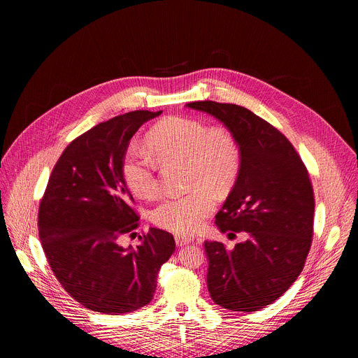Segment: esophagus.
I'll return each instance as SVG.
<instances>
[{
  "label": "esophagus",
  "instance_id": "1",
  "mask_svg": "<svg viewBox=\"0 0 358 358\" xmlns=\"http://www.w3.org/2000/svg\"><path fill=\"white\" fill-rule=\"evenodd\" d=\"M175 241L178 246H185L194 241V236H186V235H175Z\"/></svg>",
  "mask_w": 358,
  "mask_h": 358
}]
</instances>
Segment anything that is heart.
<instances>
[{"label": "heart", "mask_w": 358, "mask_h": 358, "mask_svg": "<svg viewBox=\"0 0 358 358\" xmlns=\"http://www.w3.org/2000/svg\"><path fill=\"white\" fill-rule=\"evenodd\" d=\"M148 148L160 163L186 162L185 194L166 196L152 210L159 228L175 234L195 232L216 206V195L227 194L241 169V149L222 127H209L192 117H171L156 124L148 136ZM122 175L136 196L150 199L159 180L153 159L130 146L122 159Z\"/></svg>", "instance_id": "obj_1"}]
</instances>
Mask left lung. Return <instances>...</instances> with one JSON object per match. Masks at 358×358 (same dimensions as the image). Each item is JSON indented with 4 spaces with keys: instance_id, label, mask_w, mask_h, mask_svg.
Instances as JSON below:
<instances>
[{
    "instance_id": "1",
    "label": "left lung",
    "mask_w": 358,
    "mask_h": 358,
    "mask_svg": "<svg viewBox=\"0 0 358 358\" xmlns=\"http://www.w3.org/2000/svg\"><path fill=\"white\" fill-rule=\"evenodd\" d=\"M186 107L221 122L241 149L239 175L215 224L228 236L243 232L246 239L234 250L205 241L208 291L227 310L259 311L304 268L314 224L308 172L287 137L251 110L210 100Z\"/></svg>"
}]
</instances>
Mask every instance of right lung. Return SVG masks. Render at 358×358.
<instances>
[{"label": "right lung", "mask_w": 358, "mask_h": 358, "mask_svg": "<svg viewBox=\"0 0 358 358\" xmlns=\"http://www.w3.org/2000/svg\"><path fill=\"white\" fill-rule=\"evenodd\" d=\"M162 113L116 116L74 139L54 166L38 209V235L63 288L86 308L120 315L152 301L160 266L175 252L172 234L150 228L133 248L120 238L139 216L122 175L131 136Z\"/></svg>", "instance_id": "obj_1"}]
</instances>
